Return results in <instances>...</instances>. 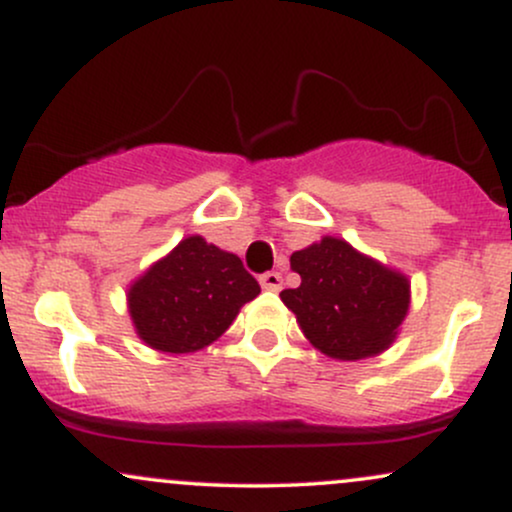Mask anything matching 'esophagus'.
Instances as JSON below:
<instances>
[{"label":"esophagus","instance_id":"34e87169","mask_svg":"<svg viewBox=\"0 0 512 512\" xmlns=\"http://www.w3.org/2000/svg\"><path fill=\"white\" fill-rule=\"evenodd\" d=\"M260 284L264 291H281V284H284V279H281L279 272H267L260 276Z\"/></svg>","mask_w":512,"mask_h":512}]
</instances>
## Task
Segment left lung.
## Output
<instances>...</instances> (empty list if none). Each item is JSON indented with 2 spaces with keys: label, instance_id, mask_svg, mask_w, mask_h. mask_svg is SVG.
<instances>
[{
  "label": "left lung",
  "instance_id": "obj_1",
  "mask_svg": "<svg viewBox=\"0 0 512 512\" xmlns=\"http://www.w3.org/2000/svg\"><path fill=\"white\" fill-rule=\"evenodd\" d=\"M291 269L301 286L279 296L317 351L361 361L390 349L409 313L407 276L334 236L293 252Z\"/></svg>",
  "mask_w": 512,
  "mask_h": 512
}]
</instances>
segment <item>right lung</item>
Listing matches in <instances>:
<instances>
[{"label": "right lung", "mask_w": 512, "mask_h": 512, "mask_svg": "<svg viewBox=\"0 0 512 512\" xmlns=\"http://www.w3.org/2000/svg\"><path fill=\"white\" fill-rule=\"evenodd\" d=\"M257 293L260 284L238 255L187 236L129 284L127 310L146 346L195 354L214 344Z\"/></svg>", "instance_id": "obj_1"}]
</instances>
